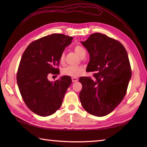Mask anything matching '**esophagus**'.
<instances>
[{
    "instance_id": "obj_1",
    "label": "esophagus",
    "mask_w": 147,
    "mask_h": 147,
    "mask_svg": "<svg viewBox=\"0 0 147 147\" xmlns=\"http://www.w3.org/2000/svg\"><path fill=\"white\" fill-rule=\"evenodd\" d=\"M71 79H72V82H76L78 80V79L76 78H74V77H73Z\"/></svg>"
}]
</instances>
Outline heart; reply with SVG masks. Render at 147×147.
Listing matches in <instances>:
<instances>
[{"label": "heart", "mask_w": 147, "mask_h": 147, "mask_svg": "<svg viewBox=\"0 0 147 147\" xmlns=\"http://www.w3.org/2000/svg\"><path fill=\"white\" fill-rule=\"evenodd\" d=\"M74 51L76 54L78 55L80 57H82V55L84 54H86V51L82 46L81 45H76L74 48ZM65 59V54L64 52H62L61 54L59 57V62L60 63L63 64L64 62ZM83 72V68L80 66H67L66 67H64L62 69L61 71V73L62 75L67 76H71V77H77L82 74Z\"/></svg>", "instance_id": "obj_1"}]
</instances>
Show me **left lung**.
<instances>
[{
  "mask_svg": "<svg viewBox=\"0 0 147 147\" xmlns=\"http://www.w3.org/2000/svg\"><path fill=\"white\" fill-rule=\"evenodd\" d=\"M83 46L90 54L87 72L81 77L80 99L89 114L102 117L110 114L126 94L131 69L126 50L121 42L100 33L90 35Z\"/></svg>",
  "mask_w": 147,
  "mask_h": 147,
  "instance_id": "obj_1",
  "label": "left lung"
}]
</instances>
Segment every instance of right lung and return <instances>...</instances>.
Returning <instances> with one entry per match:
<instances>
[{"mask_svg": "<svg viewBox=\"0 0 147 147\" xmlns=\"http://www.w3.org/2000/svg\"><path fill=\"white\" fill-rule=\"evenodd\" d=\"M73 38L51 34L32 42L22 55L16 76L18 88L27 107L40 116L51 115L61 107L72 83L70 76L52 83L48 76L59 74V57Z\"/></svg>", "mask_w": 147, "mask_h": 147, "instance_id": "obj_1", "label": "right lung"}]
</instances>
